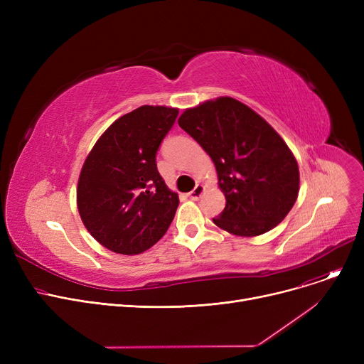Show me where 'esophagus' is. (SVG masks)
I'll return each instance as SVG.
<instances>
[{
  "label": "esophagus",
  "mask_w": 364,
  "mask_h": 364,
  "mask_svg": "<svg viewBox=\"0 0 364 364\" xmlns=\"http://www.w3.org/2000/svg\"><path fill=\"white\" fill-rule=\"evenodd\" d=\"M205 193V187L202 184H196V187L188 193V198L192 200H198L202 198V195Z\"/></svg>",
  "instance_id": "1"
}]
</instances>
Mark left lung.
<instances>
[{
  "label": "left lung",
  "instance_id": "obj_1",
  "mask_svg": "<svg viewBox=\"0 0 364 364\" xmlns=\"http://www.w3.org/2000/svg\"><path fill=\"white\" fill-rule=\"evenodd\" d=\"M178 125L211 156L225 208L214 224L235 236L270 232L292 209L299 192L294 153L250 106L217 97L186 109Z\"/></svg>",
  "mask_w": 364,
  "mask_h": 364
}]
</instances>
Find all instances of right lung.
I'll use <instances>...</instances> for the list:
<instances>
[{"label": "right lung", "mask_w": 364, "mask_h": 364, "mask_svg": "<svg viewBox=\"0 0 364 364\" xmlns=\"http://www.w3.org/2000/svg\"><path fill=\"white\" fill-rule=\"evenodd\" d=\"M177 107L140 106L114 121L82 165L76 206L90 235L109 251L137 255L174 220L178 195L156 168V151Z\"/></svg>", "instance_id": "obj_1"}]
</instances>
